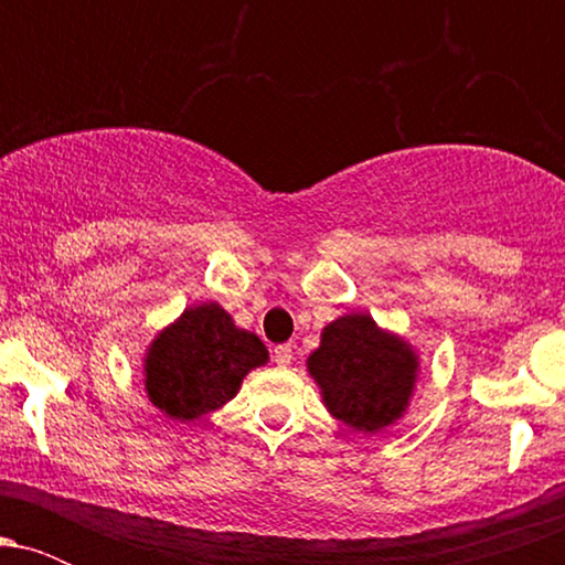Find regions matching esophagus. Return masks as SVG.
Here are the masks:
<instances>
[{
  "instance_id": "1",
  "label": "esophagus",
  "mask_w": 565,
  "mask_h": 565,
  "mask_svg": "<svg viewBox=\"0 0 565 565\" xmlns=\"http://www.w3.org/2000/svg\"><path fill=\"white\" fill-rule=\"evenodd\" d=\"M291 355H295V348H291L289 342H284V345H276V350H274V361L278 366H289Z\"/></svg>"
}]
</instances>
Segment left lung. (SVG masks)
I'll use <instances>...</instances> for the list:
<instances>
[{
    "label": "left lung",
    "instance_id": "1",
    "mask_svg": "<svg viewBox=\"0 0 565 565\" xmlns=\"http://www.w3.org/2000/svg\"><path fill=\"white\" fill-rule=\"evenodd\" d=\"M308 372L334 419L380 433L404 417L419 359L404 337L380 329L369 313H350L323 327Z\"/></svg>",
    "mask_w": 565,
    "mask_h": 565
}]
</instances>
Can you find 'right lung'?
I'll return each instance as SVG.
<instances>
[{"mask_svg": "<svg viewBox=\"0 0 565 565\" xmlns=\"http://www.w3.org/2000/svg\"><path fill=\"white\" fill-rule=\"evenodd\" d=\"M265 361L260 337L238 329L217 302L193 305L148 348V401L167 417L191 423L228 404L246 374Z\"/></svg>", "mask_w": 565, "mask_h": 565, "instance_id": "1", "label": "right lung"}]
</instances>
